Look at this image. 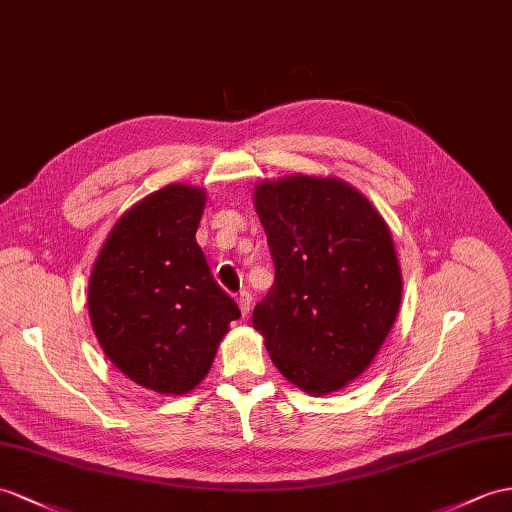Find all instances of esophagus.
Here are the masks:
<instances>
[{"mask_svg": "<svg viewBox=\"0 0 512 512\" xmlns=\"http://www.w3.org/2000/svg\"><path fill=\"white\" fill-rule=\"evenodd\" d=\"M236 302H239L241 315L249 317V308H252V295H249L247 291H243V293H239V297H236Z\"/></svg>", "mask_w": 512, "mask_h": 512, "instance_id": "esophagus-1", "label": "esophagus"}]
</instances>
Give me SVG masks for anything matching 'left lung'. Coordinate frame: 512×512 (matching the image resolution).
I'll return each instance as SVG.
<instances>
[{
  "label": "left lung",
  "mask_w": 512,
  "mask_h": 512,
  "mask_svg": "<svg viewBox=\"0 0 512 512\" xmlns=\"http://www.w3.org/2000/svg\"><path fill=\"white\" fill-rule=\"evenodd\" d=\"M254 206L276 265L254 328L297 389L341 391L373 363L400 313L391 230L363 193L332 176L263 180Z\"/></svg>",
  "instance_id": "1"
}]
</instances>
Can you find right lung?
I'll list each match as a JSON object with an SVG mask.
<instances>
[{
	"label": "right lung",
	"instance_id": "obj_1",
	"mask_svg": "<svg viewBox=\"0 0 512 512\" xmlns=\"http://www.w3.org/2000/svg\"><path fill=\"white\" fill-rule=\"evenodd\" d=\"M204 206V186L176 182L149 193L112 226L89 278V317L104 354L160 395L193 391L241 317L195 241Z\"/></svg>",
	"mask_w": 512,
	"mask_h": 512
}]
</instances>
